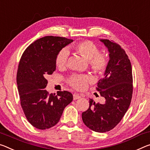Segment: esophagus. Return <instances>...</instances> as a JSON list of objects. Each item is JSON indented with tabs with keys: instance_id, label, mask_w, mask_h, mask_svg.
Returning <instances> with one entry per match:
<instances>
[{
	"instance_id": "esophagus-1",
	"label": "esophagus",
	"mask_w": 150,
	"mask_h": 150,
	"mask_svg": "<svg viewBox=\"0 0 150 150\" xmlns=\"http://www.w3.org/2000/svg\"><path fill=\"white\" fill-rule=\"evenodd\" d=\"M81 97V96L80 95H79V94H77V93L73 94V99H74V100H76V99H80Z\"/></svg>"
}]
</instances>
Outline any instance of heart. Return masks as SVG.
<instances>
[{
  "label": "heart",
  "instance_id": "b5f03b06",
  "mask_svg": "<svg viewBox=\"0 0 150 150\" xmlns=\"http://www.w3.org/2000/svg\"><path fill=\"white\" fill-rule=\"evenodd\" d=\"M73 51L80 54L89 62L91 69L96 73H103L108 67V60L103 54L99 53V50L96 45L89 41L78 42L71 47ZM69 53L67 50L63 49L59 52L55 59V64L58 67L65 65ZM69 83L71 87L77 90H83L87 87L91 79L87 75H76L69 79Z\"/></svg>",
  "mask_w": 150,
  "mask_h": 150
}]
</instances>
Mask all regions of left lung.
<instances>
[{"mask_svg": "<svg viewBox=\"0 0 150 150\" xmlns=\"http://www.w3.org/2000/svg\"><path fill=\"white\" fill-rule=\"evenodd\" d=\"M108 48L109 60L97 90L105 99L103 104L89 99V108L82 113L85 125L96 132H109L117 125L129 108L133 93L131 62L120 45L100 39Z\"/></svg>", "mask_w": 150, "mask_h": 150, "instance_id": "obj_1", "label": "left lung"}]
</instances>
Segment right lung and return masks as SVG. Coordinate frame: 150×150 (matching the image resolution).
I'll list each match as a JSON object with an SVG mask.
<instances>
[{
    "label": "right lung",
    "mask_w": 150,
    "mask_h": 150,
    "mask_svg": "<svg viewBox=\"0 0 150 150\" xmlns=\"http://www.w3.org/2000/svg\"><path fill=\"white\" fill-rule=\"evenodd\" d=\"M73 41L65 37H42L30 44L21 57L16 75L21 105L28 122L37 129L55 125L64 109L73 101L70 92L49 94L45 89L47 76L56 69L59 52Z\"/></svg>",
    "instance_id": "1"
}]
</instances>
